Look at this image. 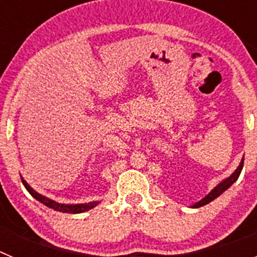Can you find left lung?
<instances>
[{
  "instance_id": "left-lung-1",
  "label": "left lung",
  "mask_w": 257,
  "mask_h": 257,
  "mask_svg": "<svg viewBox=\"0 0 257 257\" xmlns=\"http://www.w3.org/2000/svg\"><path fill=\"white\" fill-rule=\"evenodd\" d=\"M243 161H244V158H243V160H242L240 165L238 166V169L235 170V171L233 172V174H231L228 179H225V180H224V181H221V183H220L219 185H217V187L215 188V189H213L212 192L210 193V194H208V196H206L205 198L202 199V201H199L198 203H196V205L193 206V207L198 208V207H202V206L207 205V203L212 202L215 198H217V197H219L220 194H221V193L225 192V190L228 189L229 187H230L231 184L234 183V181L237 180L238 178H239L240 171H242V169H243Z\"/></svg>"
}]
</instances>
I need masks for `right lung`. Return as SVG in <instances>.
<instances>
[{"instance_id":"add662e5","label":"right lung","mask_w":257,"mask_h":257,"mask_svg":"<svg viewBox=\"0 0 257 257\" xmlns=\"http://www.w3.org/2000/svg\"><path fill=\"white\" fill-rule=\"evenodd\" d=\"M22 183L24 184V187H26V189L28 190L31 196L35 197L37 201H40L41 203H44V205L47 206V207L52 208V210H55V211H59V212H65V213L85 212V211L91 210L92 207H95V206L97 205V202H90V203H85V205H63V203H58V202L52 201V199H49L46 198V197L41 196L40 193H37L36 190L32 189L28 184H27V181L23 178H22Z\"/></svg>"}]
</instances>
